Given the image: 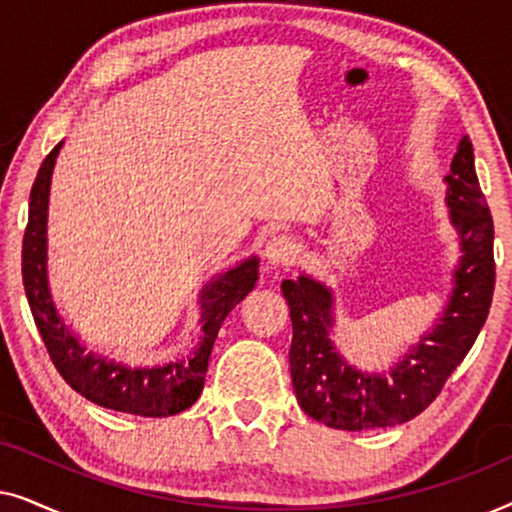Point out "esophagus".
<instances>
[{
	"label": "esophagus",
	"mask_w": 512,
	"mask_h": 512,
	"mask_svg": "<svg viewBox=\"0 0 512 512\" xmlns=\"http://www.w3.org/2000/svg\"><path fill=\"white\" fill-rule=\"evenodd\" d=\"M296 256H298V244L291 235L272 237L268 247H265V258H268V263L275 265V268H289V265H293V261H296Z\"/></svg>",
	"instance_id": "obj_1"
}]
</instances>
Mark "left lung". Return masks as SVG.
I'll return each instance as SVG.
<instances>
[{"label":"left lung","mask_w":512,"mask_h":512,"mask_svg":"<svg viewBox=\"0 0 512 512\" xmlns=\"http://www.w3.org/2000/svg\"><path fill=\"white\" fill-rule=\"evenodd\" d=\"M447 205L461 237V263L454 272L450 305L433 328L389 375H363L340 359L328 340L331 293L300 277L284 279L293 338L291 382L307 415L342 431L396 426L417 417L443 391L447 377L464 361L494 296V221L480 191L473 144L464 137L447 174Z\"/></svg>","instance_id":"8db88e82"}]
</instances>
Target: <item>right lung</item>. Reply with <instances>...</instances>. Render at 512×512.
<instances>
[{"label":"right lung","instance_id":"right-lung-1","mask_svg":"<svg viewBox=\"0 0 512 512\" xmlns=\"http://www.w3.org/2000/svg\"><path fill=\"white\" fill-rule=\"evenodd\" d=\"M62 142L44 158L30 193V216L23 237V284L30 310L53 366L65 382L102 408L139 417H170L191 408L205 387L209 356L223 319L254 289L256 258H249L207 286L202 296V342L191 356L163 368H125L102 356L83 354L58 314L46 286V207L51 172Z\"/></svg>","mask_w":512,"mask_h":512}]
</instances>
